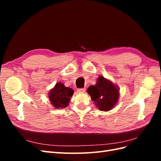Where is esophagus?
Returning a JSON list of instances; mask_svg holds the SVG:
<instances>
[{
	"mask_svg": "<svg viewBox=\"0 0 161 161\" xmlns=\"http://www.w3.org/2000/svg\"><path fill=\"white\" fill-rule=\"evenodd\" d=\"M85 91H86L85 88H80L77 89V91L79 92H84Z\"/></svg>",
	"mask_w": 161,
	"mask_h": 161,
	"instance_id": "esophagus-1",
	"label": "esophagus"
}]
</instances>
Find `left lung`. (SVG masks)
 <instances>
[{
    "mask_svg": "<svg viewBox=\"0 0 161 161\" xmlns=\"http://www.w3.org/2000/svg\"><path fill=\"white\" fill-rule=\"evenodd\" d=\"M87 92L99 109L105 111L114 108L119 95L118 87L103 76H99L97 84L90 86Z\"/></svg>",
    "mask_w": 161,
    "mask_h": 161,
    "instance_id": "left-lung-1",
    "label": "left lung"
}]
</instances>
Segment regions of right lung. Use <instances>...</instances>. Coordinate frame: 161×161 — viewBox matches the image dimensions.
<instances>
[{
    "mask_svg": "<svg viewBox=\"0 0 161 161\" xmlns=\"http://www.w3.org/2000/svg\"><path fill=\"white\" fill-rule=\"evenodd\" d=\"M74 91L69 87H66L64 84L58 82L49 92V98L51 103L55 108H65L69 105Z\"/></svg>",
    "mask_w": 161,
    "mask_h": 161,
    "instance_id": "obj_1",
    "label": "right lung"
}]
</instances>
